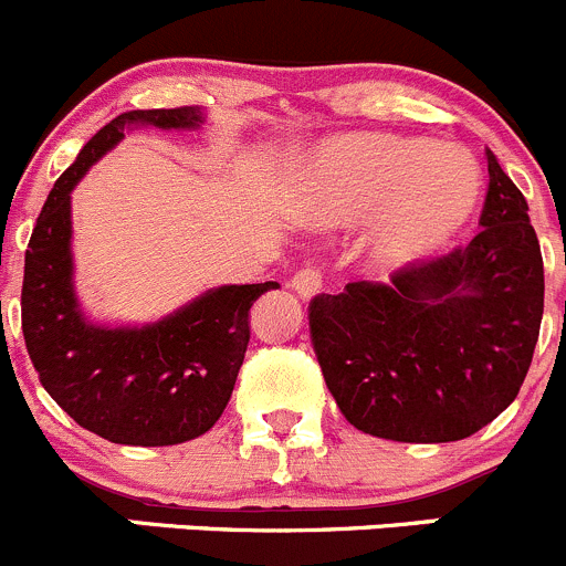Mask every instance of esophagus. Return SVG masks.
<instances>
[{"label": "esophagus", "instance_id": "obj_1", "mask_svg": "<svg viewBox=\"0 0 566 566\" xmlns=\"http://www.w3.org/2000/svg\"><path fill=\"white\" fill-rule=\"evenodd\" d=\"M293 290L301 298H315L317 293H323V273L317 268H301L293 276Z\"/></svg>", "mask_w": 566, "mask_h": 566}]
</instances>
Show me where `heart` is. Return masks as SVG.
Listing matches in <instances>:
<instances>
[{
	"instance_id": "1",
	"label": "heart",
	"mask_w": 566,
	"mask_h": 566,
	"mask_svg": "<svg viewBox=\"0 0 566 566\" xmlns=\"http://www.w3.org/2000/svg\"><path fill=\"white\" fill-rule=\"evenodd\" d=\"M482 177L471 156L447 142L391 134L325 139L301 172V208L317 227L367 216L369 256L402 268L454 238L476 210Z\"/></svg>"
}]
</instances>
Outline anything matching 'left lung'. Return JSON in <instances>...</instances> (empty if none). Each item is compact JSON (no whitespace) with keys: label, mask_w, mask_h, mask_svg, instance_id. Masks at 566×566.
I'll use <instances>...</instances> for the list:
<instances>
[{"label":"left lung","mask_w":566,"mask_h":566,"mask_svg":"<svg viewBox=\"0 0 566 566\" xmlns=\"http://www.w3.org/2000/svg\"><path fill=\"white\" fill-rule=\"evenodd\" d=\"M490 186L468 247L391 284L315 295L319 369L356 430L402 443L462 441L515 402L545 310L528 205L488 150Z\"/></svg>","instance_id":"left-lung-1"}]
</instances>
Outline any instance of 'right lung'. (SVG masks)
<instances>
[{"label":"right lung","instance_id":"right-lung-1","mask_svg":"<svg viewBox=\"0 0 566 566\" xmlns=\"http://www.w3.org/2000/svg\"><path fill=\"white\" fill-rule=\"evenodd\" d=\"M202 108H136L84 145L51 188L32 230L21 331L43 389L76 424L125 447H175L224 413L249 347V310L265 284H224L150 325H98L73 290L71 191L128 125L199 128Z\"/></svg>","mask_w":566,"mask_h":566}]
</instances>
